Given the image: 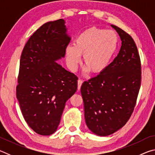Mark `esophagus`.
Returning a JSON list of instances; mask_svg holds the SVG:
<instances>
[{"label":"esophagus","mask_w":155,"mask_h":155,"mask_svg":"<svg viewBox=\"0 0 155 155\" xmlns=\"http://www.w3.org/2000/svg\"><path fill=\"white\" fill-rule=\"evenodd\" d=\"M77 83H78V90H79L80 89H81V85H82L83 81H82V80H81V79H78V81H77Z\"/></svg>","instance_id":"esophagus-1"}]
</instances>
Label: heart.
<instances>
[{
    "label": "heart",
    "mask_w": 155,
    "mask_h": 155,
    "mask_svg": "<svg viewBox=\"0 0 155 155\" xmlns=\"http://www.w3.org/2000/svg\"><path fill=\"white\" fill-rule=\"evenodd\" d=\"M118 36L112 30L93 27L78 35L73 45L65 50L68 68L75 71L83 55L84 72L98 74L105 70L111 62L118 46Z\"/></svg>",
    "instance_id": "heart-1"
}]
</instances>
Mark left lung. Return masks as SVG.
<instances>
[{
  "label": "left lung",
  "instance_id": "left-lung-1",
  "mask_svg": "<svg viewBox=\"0 0 155 155\" xmlns=\"http://www.w3.org/2000/svg\"><path fill=\"white\" fill-rule=\"evenodd\" d=\"M111 26L122 41L119 53L104 72L81 87L86 124L102 137L113 134L128 122L141 85V62L134 40L120 28Z\"/></svg>",
  "mask_w": 155,
  "mask_h": 155
}]
</instances>
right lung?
<instances>
[{"instance_id":"add662e5","label":"right lung","mask_w":155,"mask_h":155,"mask_svg":"<svg viewBox=\"0 0 155 155\" xmlns=\"http://www.w3.org/2000/svg\"><path fill=\"white\" fill-rule=\"evenodd\" d=\"M65 20L46 22L28 39L20 57L16 96L28 125L41 135L57 130L78 78L57 61L71 40Z\"/></svg>"}]
</instances>
